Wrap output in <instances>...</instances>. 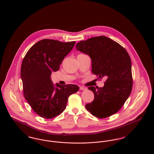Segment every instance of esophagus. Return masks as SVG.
I'll return each mask as SVG.
<instances>
[{"label":"esophagus","mask_w":154,"mask_h":154,"mask_svg":"<svg viewBox=\"0 0 154 154\" xmlns=\"http://www.w3.org/2000/svg\"><path fill=\"white\" fill-rule=\"evenodd\" d=\"M87 89V88L85 87H80V90H82V91H85Z\"/></svg>","instance_id":"obj_1"}]
</instances>
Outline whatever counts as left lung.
Listing matches in <instances>:
<instances>
[{"label":"left lung","mask_w":154,"mask_h":154,"mask_svg":"<svg viewBox=\"0 0 154 154\" xmlns=\"http://www.w3.org/2000/svg\"><path fill=\"white\" fill-rule=\"evenodd\" d=\"M76 49L89 55L91 71L98 79L107 78L102 88L90 87L94 101L85 107L93 116L106 118L116 113L123 106L132 91V63L127 51L117 42L105 36L81 41Z\"/></svg>","instance_id":"1"}]
</instances>
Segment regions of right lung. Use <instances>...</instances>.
I'll list each match as a JSON object with an SVG mask.
<instances>
[{
	"label": "right lung",
	"mask_w": 154,
	"mask_h": 154,
	"mask_svg": "<svg viewBox=\"0 0 154 154\" xmlns=\"http://www.w3.org/2000/svg\"><path fill=\"white\" fill-rule=\"evenodd\" d=\"M75 42L63 43L44 39L32 45L22 60L21 77L23 95L32 110L45 119H52L66 108L69 97L78 91L76 85H55L52 72L57 71Z\"/></svg>",
	"instance_id": "1"
}]
</instances>
